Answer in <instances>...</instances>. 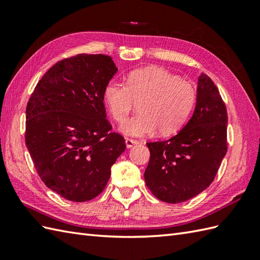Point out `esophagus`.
Wrapping results in <instances>:
<instances>
[{"label": "esophagus", "mask_w": 260, "mask_h": 260, "mask_svg": "<svg viewBox=\"0 0 260 260\" xmlns=\"http://www.w3.org/2000/svg\"><path fill=\"white\" fill-rule=\"evenodd\" d=\"M125 143H126V147L127 148H132L134 145L139 144V142L135 141V140H131V139H126Z\"/></svg>", "instance_id": "esophagus-1"}]
</instances>
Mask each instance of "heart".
<instances>
[{
  "instance_id": "obj_1",
  "label": "heart",
  "mask_w": 260,
  "mask_h": 260,
  "mask_svg": "<svg viewBox=\"0 0 260 260\" xmlns=\"http://www.w3.org/2000/svg\"><path fill=\"white\" fill-rule=\"evenodd\" d=\"M126 84L112 80L104 90L105 104L118 123L126 119L134 102H141L140 114L119 127L126 136H150L157 129L172 134L185 124L196 105L194 87L164 68L137 69L127 76Z\"/></svg>"
}]
</instances>
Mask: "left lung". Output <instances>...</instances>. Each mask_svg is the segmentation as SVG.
I'll return each mask as SVG.
<instances>
[{"mask_svg": "<svg viewBox=\"0 0 260 260\" xmlns=\"http://www.w3.org/2000/svg\"><path fill=\"white\" fill-rule=\"evenodd\" d=\"M227 109L217 86L200 74L190 120L170 140L147 143L151 157L144 179L158 200L187 201L212 183L227 153Z\"/></svg>", "mask_w": 260, "mask_h": 260, "instance_id": "obj_1", "label": "left lung"}]
</instances>
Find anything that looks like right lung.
I'll return each instance as SVG.
<instances>
[{
	"mask_svg": "<svg viewBox=\"0 0 260 260\" xmlns=\"http://www.w3.org/2000/svg\"><path fill=\"white\" fill-rule=\"evenodd\" d=\"M117 73L105 54H78L53 64L26 106L25 144L43 183L74 202L101 194L125 151L112 133L104 90Z\"/></svg>",
	"mask_w": 260,
	"mask_h": 260,
	"instance_id": "1",
	"label": "right lung"
}]
</instances>
